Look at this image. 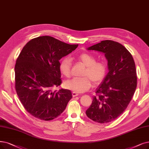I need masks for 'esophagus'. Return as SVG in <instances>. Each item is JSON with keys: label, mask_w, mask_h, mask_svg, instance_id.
I'll use <instances>...</instances> for the list:
<instances>
[{"label": "esophagus", "mask_w": 149, "mask_h": 149, "mask_svg": "<svg viewBox=\"0 0 149 149\" xmlns=\"http://www.w3.org/2000/svg\"><path fill=\"white\" fill-rule=\"evenodd\" d=\"M78 93H77L76 92H72V96H73V97H76V96H78Z\"/></svg>", "instance_id": "obj_1"}]
</instances>
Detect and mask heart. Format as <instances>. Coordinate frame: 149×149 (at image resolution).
Here are the masks:
<instances>
[{
    "label": "heart",
    "instance_id": "obj_1",
    "mask_svg": "<svg viewBox=\"0 0 149 149\" xmlns=\"http://www.w3.org/2000/svg\"><path fill=\"white\" fill-rule=\"evenodd\" d=\"M78 60L86 67L82 78H74L65 82V86L69 90L76 93L87 91L92 86L99 84L105 78L108 71L106 63L103 61H97L93 55L88 53H82L78 57ZM59 68L62 74L69 78L71 74V60L65 57L61 61Z\"/></svg>",
    "mask_w": 149,
    "mask_h": 149
}]
</instances>
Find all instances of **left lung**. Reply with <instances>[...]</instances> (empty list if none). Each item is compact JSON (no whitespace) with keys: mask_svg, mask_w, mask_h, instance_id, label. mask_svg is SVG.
I'll return each instance as SVG.
<instances>
[{"mask_svg":"<svg viewBox=\"0 0 149 149\" xmlns=\"http://www.w3.org/2000/svg\"><path fill=\"white\" fill-rule=\"evenodd\" d=\"M87 49L104 53L109 72L97 88L86 114L95 122L108 123L122 114L133 97L137 86L135 63L126 47L112 40L102 41Z\"/></svg>","mask_w":149,"mask_h":149,"instance_id":"1","label":"left lung"}]
</instances>
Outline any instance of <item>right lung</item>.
<instances>
[{"mask_svg":"<svg viewBox=\"0 0 149 149\" xmlns=\"http://www.w3.org/2000/svg\"><path fill=\"white\" fill-rule=\"evenodd\" d=\"M50 36L30 40L17 58L15 89L22 104L33 117L51 120L63 112L72 95L70 90L52 88L62 83L59 60L76 49Z\"/></svg>","mask_w":149,"mask_h":149,"instance_id":"1","label":"right lung"}]
</instances>
